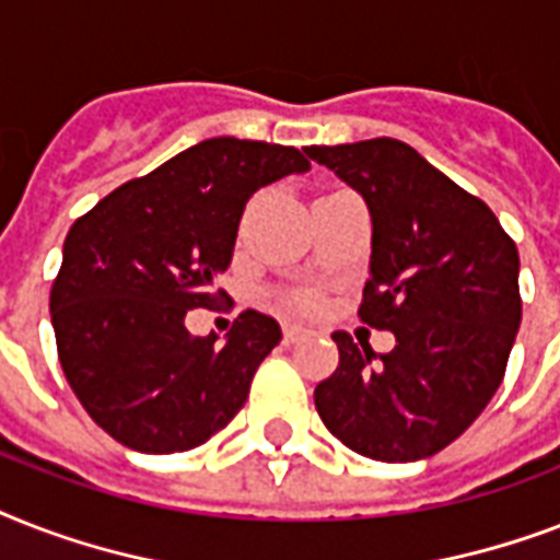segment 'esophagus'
Returning a JSON list of instances; mask_svg holds the SVG:
<instances>
[{
    "label": "esophagus",
    "mask_w": 560,
    "mask_h": 560,
    "mask_svg": "<svg viewBox=\"0 0 560 560\" xmlns=\"http://www.w3.org/2000/svg\"><path fill=\"white\" fill-rule=\"evenodd\" d=\"M302 337H305V331H302L299 325H288V328H284V342H288V346L299 342V340H302Z\"/></svg>",
    "instance_id": "esophagus-1"
}]
</instances>
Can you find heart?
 <instances>
[{
  "instance_id": "obj_1",
  "label": "heart",
  "mask_w": 560,
  "mask_h": 560,
  "mask_svg": "<svg viewBox=\"0 0 560 560\" xmlns=\"http://www.w3.org/2000/svg\"><path fill=\"white\" fill-rule=\"evenodd\" d=\"M302 305H307V302H302Z\"/></svg>"
}]
</instances>
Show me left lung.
<instances>
[{
	"label": "left lung",
	"mask_w": 560,
	"mask_h": 560,
	"mask_svg": "<svg viewBox=\"0 0 560 560\" xmlns=\"http://www.w3.org/2000/svg\"><path fill=\"white\" fill-rule=\"evenodd\" d=\"M366 200L372 258L360 316L389 354L337 331L316 412L346 447L418 462L459 439L494 398L521 328V258L494 211L398 139L305 148Z\"/></svg>",
	"instance_id": "obj_1"
}]
</instances>
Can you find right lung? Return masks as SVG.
I'll return each mask as SVG.
<instances>
[{"label": "right lung", "instance_id": "right-lung-1", "mask_svg": "<svg viewBox=\"0 0 560 560\" xmlns=\"http://www.w3.org/2000/svg\"><path fill=\"white\" fill-rule=\"evenodd\" d=\"M305 171L296 148L218 136L74 220L51 288L57 354L83 409L116 442L191 451L244 407L255 369L279 346V323L244 311L218 342L191 337L186 314L226 296L214 279L232 264L246 200Z\"/></svg>", "mask_w": 560, "mask_h": 560}]
</instances>
